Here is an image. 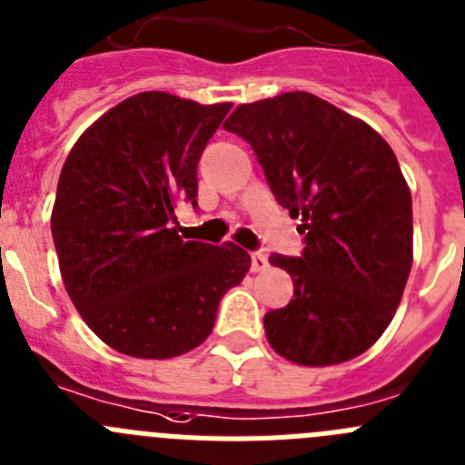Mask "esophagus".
I'll use <instances>...</instances> for the list:
<instances>
[{
	"label": "esophagus",
	"instance_id": "obj_1",
	"mask_svg": "<svg viewBox=\"0 0 465 465\" xmlns=\"http://www.w3.org/2000/svg\"><path fill=\"white\" fill-rule=\"evenodd\" d=\"M267 265H270V262H267L265 253H261V251H253V253H251V270L262 272V270H267Z\"/></svg>",
	"mask_w": 465,
	"mask_h": 465
}]
</instances>
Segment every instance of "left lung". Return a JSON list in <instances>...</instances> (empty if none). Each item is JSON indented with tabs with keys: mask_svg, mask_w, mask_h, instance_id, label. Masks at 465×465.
<instances>
[{
	"mask_svg": "<svg viewBox=\"0 0 465 465\" xmlns=\"http://www.w3.org/2000/svg\"><path fill=\"white\" fill-rule=\"evenodd\" d=\"M223 129L251 144L276 203L302 219V255H270L295 288L288 306L265 313L270 346L304 366L369 351L412 265L411 189L391 147L309 92L240 105Z\"/></svg>",
	"mask_w": 465,
	"mask_h": 465,
	"instance_id": "left-lung-1",
	"label": "left lung"
}]
</instances>
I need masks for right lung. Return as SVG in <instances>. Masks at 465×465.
Listing matches in <instances>:
<instances>
[{"mask_svg": "<svg viewBox=\"0 0 465 465\" xmlns=\"http://www.w3.org/2000/svg\"><path fill=\"white\" fill-rule=\"evenodd\" d=\"M230 108L135 94L66 156L50 219L59 270L89 330L124 355L193 351L249 272L244 249L182 240L174 216L180 203L198 207V161Z\"/></svg>", "mask_w": 465, "mask_h": 465, "instance_id": "add662e5", "label": "right lung"}]
</instances>
